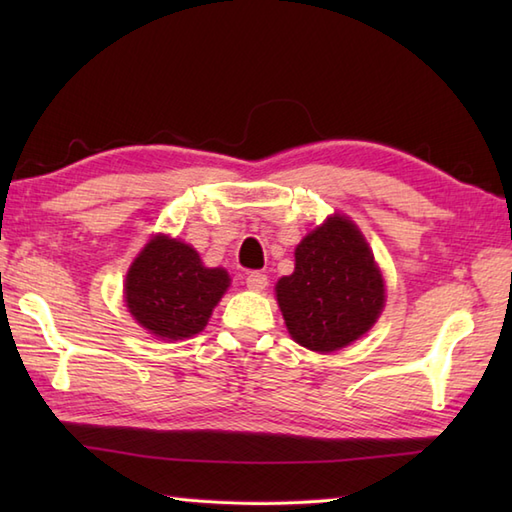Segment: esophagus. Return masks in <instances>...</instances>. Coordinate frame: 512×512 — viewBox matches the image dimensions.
<instances>
[{
	"mask_svg": "<svg viewBox=\"0 0 512 512\" xmlns=\"http://www.w3.org/2000/svg\"><path fill=\"white\" fill-rule=\"evenodd\" d=\"M268 286V277L264 273H248L246 277V288L248 290H255V292H262Z\"/></svg>",
	"mask_w": 512,
	"mask_h": 512,
	"instance_id": "esophagus-1",
	"label": "esophagus"
}]
</instances>
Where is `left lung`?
Listing matches in <instances>:
<instances>
[{"label":"left lung","instance_id":"8db88e82","mask_svg":"<svg viewBox=\"0 0 512 512\" xmlns=\"http://www.w3.org/2000/svg\"><path fill=\"white\" fill-rule=\"evenodd\" d=\"M292 339L336 352L361 339L385 308V281L358 226L334 213L295 250V273L275 286Z\"/></svg>","mask_w":512,"mask_h":512}]
</instances>
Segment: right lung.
<instances>
[{
	"mask_svg": "<svg viewBox=\"0 0 512 512\" xmlns=\"http://www.w3.org/2000/svg\"><path fill=\"white\" fill-rule=\"evenodd\" d=\"M228 286L224 268H206L193 246L160 233L129 266L125 303L149 334L182 341L204 330Z\"/></svg>",
	"mask_w": 512,
	"mask_h": 512,
	"instance_id": "obj_1",
	"label": "right lung"
}]
</instances>
